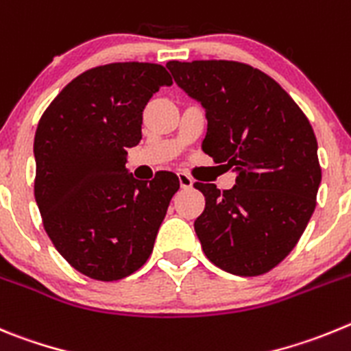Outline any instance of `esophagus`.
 I'll return each mask as SVG.
<instances>
[{
  "label": "esophagus",
  "instance_id": "obj_1",
  "mask_svg": "<svg viewBox=\"0 0 351 351\" xmlns=\"http://www.w3.org/2000/svg\"><path fill=\"white\" fill-rule=\"evenodd\" d=\"M178 182L182 189H191L194 185V180L187 175V173H178Z\"/></svg>",
  "mask_w": 351,
  "mask_h": 351
}]
</instances>
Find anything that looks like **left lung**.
<instances>
[{
	"mask_svg": "<svg viewBox=\"0 0 351 351\" xmlns=\"http://www.w3.org/2000/svg\"><path fill=\"white\" fill-rule=\"evenodd\" d=\"M206 112L203 152L236 171V185L194 183L206 206L194 222L204 255L238 276L278 266L304 232L322 182L317 138L282 85L236 61H169Z\"/></svg>",
	"mask_w": 351,
	"mask_h": 351,
	"instance_id": "obj_1",
	"label": "left lung"
}]
</instances>
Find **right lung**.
Returning a JSON list of instances; mask_svg holds the SVG:
<instances>
[{
  "label": "right lung",
  "mask_w": 351,
  "mask_h": 351,
  "mask_svg": "<svg viewBox=\"0 0 351 351\" xmlns=\"http://www.w3.org/2000/svg\"><path fill=\"white\" fill-rule=\"evenodd\" d=\"M171 84L152 62L97 66L69 82L38 122V210L53 246L85 276L122 280L152 254L178 176L159 171L141 182L125 162L141 140L145 106Z\"/></svg>",
  "instance_id": "1"
}]
</instances>
